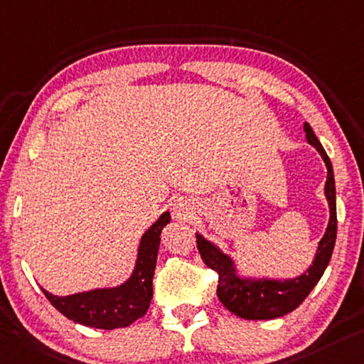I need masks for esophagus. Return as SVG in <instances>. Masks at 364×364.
I'll return each mask as SVG.
<instances>
[{
  "instance_id": "34e87169",
  "label": "esophagus",
  "mask_w": 364,
  "mask_h": 364,
  "mask_svg": "<svg viewBox=\"0 0 364 364\" xmlns=\"http://www.w3.org/2000/svg\"><path fill=\"white\" fill-rule=\"evenodd\" d=\"M193 204L189 203L188 199H178L175 204H173V213H175L176 218H181V220H186L193 215Z\"/></svg>"
}]
</instances>
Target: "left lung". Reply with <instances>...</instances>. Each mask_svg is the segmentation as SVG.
Segmentation results:
<instances>
[{"label": "left lung", "mask_w": 364, "mask_h": 364, "mask_svg": "<svg viewBox=\"0 0 364 364\" xmlns=\"http://www.w3.org/2000/svg\"><path fill=\"white\" fill-rule=\"evenodd\" d=\"M306 141L321 154L327 166V181L324 194L328 203V223L326 233L319 241L313 264L306 272L287 280L274 279H252V277H241L232 257L220 250V247L205 240L203 235L196 233L198 250L207 267L218 274L217 296L222 304L233 314L250 321L275 319L282 317L301 304L311 290L317 285L324 274L328 261L332 257L333 246L337 238V204H336V180H333V168L331 159L327 157L324 147L321 146L313 128L309 123H304Z\"/></svg>", "instance_id": "left-lung-1"}]
</instances>
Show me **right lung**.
I'll list each match as a JSON object with an SVG mask.
<instances>
[{
  "mask_svg": "<svg viewBox=\"0 0 364 364\" xmlns=\"http://www.w3.org/2000/svg\"><path fill=\"white\" fill-rule=\"evenodd\" d=\"M170 220V212L166 210L142 235L137 247L134 270L124 284L112 288H95L68 296L51 295L42 288L45 296L63 316L77 324L105 328V331L128 327L146 314L151 306L154 295L152 279L157 264L160 235Z\"/></svg>",
  "mask_w": 364,
  "mask_h": 364,
  "instance_id": "add662e5",
  "label": "right lung"
}]
</instances>
